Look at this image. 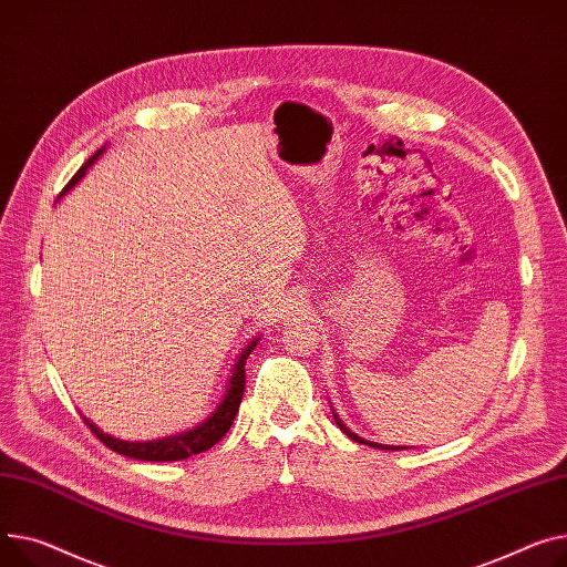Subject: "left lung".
I'll list each match as a JSON object with an SVG mask.
<instances>
[{
    "mask_svg": "<svg viewBox=\"0 0 567 567\" xmlns=\"http://www.w3.org/2000/svg\"><path fill=\"white\" fill-rule=\"evenodd\" d=\"M332 417H334V422H337V426H339V429H342L351 440H355V442H360V444H369V446H375V449H392V451H401V449H403V446H388V444H379V442H367V440L358 437L351 429H347V424H342V420H339L337 414H332Z\"/></svg>",
    "mask_w": 567,
    "mask_h": 567,
    "instance_id": "obj_1",
    "label": "left lung"
}]
</instances>
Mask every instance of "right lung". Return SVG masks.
Returning a JSON list of instances; mask_svg holds the SVG:
<instances>
[{
    "label": "right lung",
    "instance_id": "obj_1",
    "mask_svg": "<svg viewBox=\"0 0 567 567\" xmlns=\"http://www.w3.org/2000/svg\"><path fill=\"white\" fill-rule=\"evenodd\" d=\"M104 153V147H100L97 153L78 171L74 173V177L68 182V186L61 192L68 194L70 188L78 184L86 171L100 159V155ZM259 342V337H255L252 342L248 347H244V351L239 353L235 367H233V375L228 381V388H225V394L220 399V403L214 408V412L209 414V417L205 422H200L198 426L188 429V431H182V433H175V435H166V437H159V440H147V442H127V440H118V437H111L109 433H102L95 424H91V420L84 417L86 426L93 431V435L104 444L109 446L111 451H116V454H123L127 458H134V461H153V463H168V461H184L188 456H196V454H203V451L212 449L225 433L230 431L235 417H237V410L241 405V396H244V388H246V360L248 355L255 351Z\"/></svg>",
    "mask_w": 567,
    "mask_h": 567
}]
</instances>
